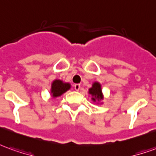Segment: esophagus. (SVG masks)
<instances>
[{"label": "esophagus", "instance_id": "esophagus-1", "mask_svg": "<svg viewBox=\"0 0 156 156\" xmlns=\"http://www.w3.org/2000/svg\"><path fill=\"white\" fill-rule=\"evenodd\" d=\"M80 88H81V86H80V84H75L74 85V89L76 90V91H78L79 89H80Z\"/></svg>", "mask_w": 156, "mask_h": 156}]
</instances>
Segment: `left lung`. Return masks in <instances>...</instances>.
I'll return each instance as SVG.
<instances>
[{
    "mask_svg": "<svg viewBox=\"0 0 156 156\" xmlns=\"http://www.w3.org/2000/svg\"><path fill=\"white\" fill-rule=\"evenodd\" d=\"M88 93H89V94L92 95V100L94 102H99L104 99V96H103V93H102L101 84L98 82H94L93 83L92 88H89V90H88Z\"/></svg>",
    "mask_w": 156,
    "mask_h": 156,
    "instance_id": "1",
    "label": "left lung"
}]
</instances>
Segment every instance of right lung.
<instances>
[{
    "instance_id": "add662e5",
    "label": "right lung",
    "mask_w": 156,
    "mask_h": 156,
    "mask_svg": "<svg viewBox=\"0 0 156 156\" xmlns=\"http://www.w3.org/2000/svg\"><path fill=\"white\" fill-rule=\"evenodd\" d=\"M71 88V84L68 83H63L62 80L56 79L51 83V94L53 98H57L61 96L65 92H67Z\"/></svg>"
}]
</instances>
